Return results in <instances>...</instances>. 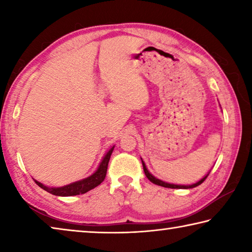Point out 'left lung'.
<instances>
[{"label": "left lung", "instance_id": "left-lung-1", "mask_svg": "<svg viewBox=\"0 0 252 252\" xmlns=\"http://www.w3.org/2000/svg\"><path fill=\"white\" fill-rule=\"evenodd\" d=\"M142 165H143V171H144V173H146L147 178H148L149 180H150L152 183H155V185H158V186H161V187H164V188H171V189H190V188H195V187H198V186L201 185V183H202L204 180H206L207 177H208V176H206L203 179H201V180H200L199 182L194 183V185H191V186H177V185H171V183L163 182V181L159 180V179H157V178L153 177L152 174L148 171V169L146 168V164H144L143 161H142Z\"/></svg>", "mask_w": 252, "mask_h": 252}]
</instances>
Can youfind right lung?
<instances>
[{"label": "right lung", "instance_id": "add662e5", "mask_svg": "<svg viewBox=\"0 0 252 252\" xmlns=\"http://www.w3.org/2000/svg\"><path fill=\"white\" fill-rule=\"evenodd\" d=\"M114 147H112L109 150V152L104 156L103 160L99 165L96 171L92 174L91 177H89L87 179H83L81 181H76L71 183V185H67L61 188H49L46 186H43L42 183L37 182L36 180L35 183L42 189L48 191L49 193H52L54 195H60V197H70V195H76V194H83L88 191H90L93 188H95L100 185V183L104 180V178L106 176V170H108V164H109V160L110 157L112 155Z\"/></svg>", "mask_w": 252, "mask_h": 252}]
</instances>
